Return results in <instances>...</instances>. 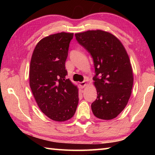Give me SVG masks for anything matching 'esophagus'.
Listing matches in <instances>:
<instances>
[{"label": "esophagus", "instance_id": "34e87169", "mask_svg": "<svg viewBox=\"0 0 155 155\" xmlns=\"http://www.w3.org/2000/svg\"><path fill=\"white\" fill-rule=\"evenodd\" d=\"M79 85H80V87L81 88H84L86 85H87V83H86L85 81H83V82H81L79 83Z\"/></svg>", "mask_w": 155, "mask_h": 155}]
</instances>
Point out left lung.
Segmentation results:
<instances>
[{
  "mask_svg": "<svg viewBox=\"0 0 155 155\" xmlns=\"http://www.w3.org/2000/svg\"><path fill=\"white\" fill-rule=\"evenodd\" d=\"M75 37L94 60L93 79L98 96L91 105L93 114L99 119H114L127 106L133 88V70L127 52L119 39L107 31L89 30L76 33Z\"/></svg>",
  "mask_w": 155,
  "mask_h": 155,
  "instance_id": "8db88e82",
  "label": "left lung"
}]
</instances>
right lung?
Instances as JSON below:
<instances>
[{"label":"right lung","mask_w":155,"mask_h":155,"mask_svg":"<svg viewBox=\"0 0 155 155\" xmlns=\"http://www.w3.org/2000/svg\"><path fill=\"white\" fill-rule=\"evenodd\" d=\"M72 33L45 37L37 44L31 57L29 85L41 112L54 121L64 122L74 115L78 89L69 78L65 63Z\"/></svg>","instance_id":"add662e5"}]
</instances>
